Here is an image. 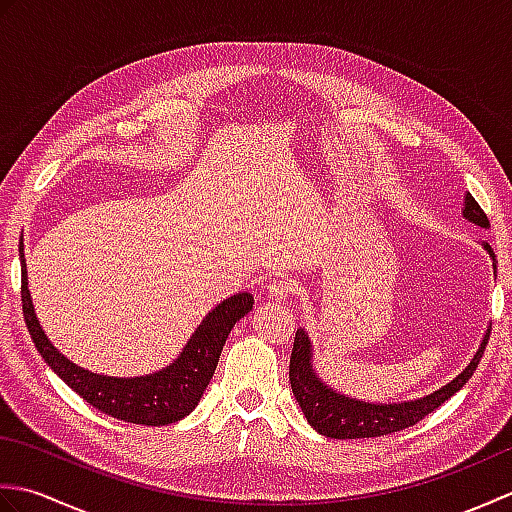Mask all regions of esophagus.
I'll return each mask as SVG.
<instances>
[{
    "label": "esophagus",
    "mask_w": 512,
    "mask_h": 512,
    "mask_svg": "<svg viewBox=\"0 0 512 512\" xmlns=\"http://www.w3.org/2000/svg\"><path fill=\"white\" fill-rule=\"evenodd\" d=\"M295 292H297V284L292 279H275L273 284L268 286V295L279 301L290 299Z\"/></svg>",
    "instance_id": "obj_1"
}]
</instances>
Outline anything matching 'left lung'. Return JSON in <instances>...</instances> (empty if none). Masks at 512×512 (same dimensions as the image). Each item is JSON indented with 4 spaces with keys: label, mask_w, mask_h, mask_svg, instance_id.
Returning <instances> with one entry per match:
<instances>
[{
    "label": "left lung",
    "mask_w": 512,
    "mask_h": 512,
    "mask_svg": "<svg viewBox=\"0 0 512 512\" xmlns=\"http://www.w3.org/2000/svg\"><path fill=\"white\" fill-rule=\"evenodd\" d=\"M464 217L477 226H491L484 209L477 204L471 193H466ZM484 248L493 255L491 246L486 244ZM488 336L491 334L484 336L480 350L473 356L471 365L466 367L458 378L451 380L449 385L433 391L431 396L413 402H400V405H369V402L363 400H352L341 394H334L328 385H323L321 380L314 376L310 365V339L306 332L297 330L290 356V387L301 411L306 413L308 422L319 433H323V436L339 440L389 436V433L409 429L413 424H418L424 416L436 411L444 400H449L455 391H460L469 383V378L482 361Z\"/></svg>",
    "instance_id": "1"
}]
</instances>
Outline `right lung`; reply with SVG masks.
Returning <instances> with one entry per match:
<instances>
[{
	"label": "right lung",
	"mask_w": 512,
	"mask_h": 512,
	"mask_svg": "<svg viewBox=\"0 0 512 512\" xmlns=\"http://www.w3.org/2000/svg\"><path fill=\"white\" fill-rule=\"evenodd\" d=\"M19 257L21 308H24L28 332L43 361L63 378L65 385L72 387L92 407L112 418L134 424H149V427L178 422L195 409L215 374L222 347L233 325L253 310L255 303L248 292H239V295L222 301L220 306L206 314V319L200 323V328L195 330L176 361L156 374L140 378L99 376L70 363L43 334L28 292L24 246H19Z\"/></svg>",
	"instance_id": "right-lung-1"
}]
</instances>
